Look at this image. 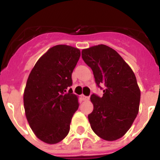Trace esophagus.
I'll list each match as a JSON object with an SVG mask.
<instances>
[{"label": "esophagus", "mask_w": 160, "mask_h": 160, "mask_svg": "<svg viewBox=\"0 0 160 160\" xmlns=\"http://www.w3.org/2000/svg\"><path fill=\"white\" fill-rule=\"evenodd\" d=\"M82 99L83 100V101H87V100H89V97H87V96H85V95H82Z\"/></svg>", "instance_id": "esophagus-1"}]
</instances>
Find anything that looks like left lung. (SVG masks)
<instances>
[{
	"mask_svg": "<svg viewBox=\"0 0 160 160\" xmlns=\"http://www.w3.org/2000/svg\"><path fill=\"white\" fill-rule=\"evenodd\" d=\"M82 58L93 70L97 85L105 86L102 98L90 96L94 110L88 115L93 131L104 140L122 138L139 109L140 89L129 65L114 49L98 45L82 50Z\"/></svg>",
	"mask_w": 160,
	"mask_h": 160,
	"instance_id": "1",
	"label": "left lung"
}]
</instances>
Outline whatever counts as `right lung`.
Returning a JSON list of instances; mask_svg holds the SVG:
<instances>
[{
	"instance_id": "add662e5",
	"label": "right lung",
	"mask_w": 160,
	"mask_h": 160,
	"mask_svg": "<svg viewBox=\"0 0 160 160\" xmlns=\"http://www.w3.org/2000/svg\"><path fill=\"white\" fill-rule=\"evenodd\" d=\"M81 52L66 45L49 49L31 70L24 90L25 116L32 132L42 142L55 144L70 131L72 117L78 109L73 94L71 75Z\"/></svg>"
}]
</instances>
